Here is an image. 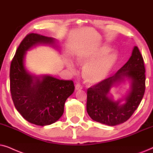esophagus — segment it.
Listing matches in <instances>:
<instances>
[{
    "mask_svg": "<svg viewBox=\"0 0 153 153\" xmlns=\"http://www.w3.org/2000/svg\"><path fill=\"white\" fill-rule=\"evenodd\" d=\"M82 89V86L80 84L78 83V84L75 85V89H76V90H80V89Z\"/></svg>",
    "mask_w": 153,
    "mask_h": 153,
    "instance_id": "1",
    "label": "esophagus"
}]
</instances>
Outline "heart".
<instances>
[{"label": "heart", "instance_id": "1", "mask_svg": "<svg viewBox=\"0 0 153 153\" xmlns=\"http://www.w3.org/2000/svg\"><path fill=\"white\" fill-rule=\"evenodd\" d=\"M111 49L109 45H102L77 53L78 63L85 64L82 75L87 82L94 83L101 81L114 68L118 61V54L115 51L110 52ZM67 66L71 70L74 69L71 62H67Z\"/></svg>", "mask_w": 153, "mask_h": 153}]
</instances>
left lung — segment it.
<instances>
[{"instance_id": "1", "label": "left lung", "mask_w": 153, "mask_h": 153, "mask_svg": "<svg viewBox=\"0 0 153 153\" xmlns=\"http://www.w3.org/2000/svg\"><path fill=\"white\" fill-rule=\"evenodd\" d=\"M146 69L138 47H134L128 62L113 76L87 89V111L93 120L109 126L125 123L133 115L143 99L146 89ZM125 77L131 80V90L126 103L120 105L108 97L111 87Z\"/></svg>"}]
</instances>
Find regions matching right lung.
Returning <instances> with one entry per match:
<instances>
[{
	"label": "right lung",
	"mask_w": 153,
	"mask_h": 153,
	"mask_svg": "<svg viewBox=\"0 0 153 153\" xmlns=\"http://www.w3.org/2000/svg\"><path fill=\"white\" fill-rule=\"evenodd\" d=\"M40 43L53 44L54 39L30 33L22 40L10 64V87L14 105L22 117L34 125L45 126L62 117L64 103L75 87L72 80H59L50 75L38 78L26 71V51Z\"/></svg>",
	"instance_id": "add662e5"
}]
</instances>
